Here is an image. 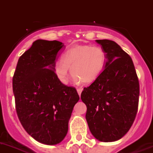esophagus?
Here are the masks:
<instances>
[{"instance_id":"obj_1","label":"esophagus","mask_w":153,"mask_h":153,"mask_svg":"<svg viewBox=\"0 0 153 153\" xmlns=\"http://www.w3.org/2000/svg\"><path fill=\"white\" fill-rule=\"evenodd\" d=\"M82 88H77V92H78V93H79V96H80L81 93H82Z\"/></svg>"}]
</instances>
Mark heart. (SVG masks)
<instances>
[{"mask_svg": "<svg viewBox=\"0 0 153 153\" xmlns=\"http://www.w3.org/2000/svg\"><path fill=\"white\" fill-rule=\"evenodd\" d=\"M106 53L100 47L79 45L69 49L62 60L53 65V71L62 84L68 82L69 68L76 82L85 84L93 82L106 66Z\"/></svg>", "mask_w": 153, "mask_h": 153, "instance_id": "obj_1", "label": "heart"}]
</instances>
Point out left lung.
<instances>
[{
    "label": "left lung",
    "mask_w": 153,
    "mask_h": 153,
    "mask_svg": "<svg viewBox=\"0 0 153 153\" xmlns=\"http://www.w3.org/2000/svg\"><path fill=\"white\" fill-rule=\"evenodd\" d=\"M106 51L107 61L100 75L81 99L87 106L85 118L92 135L100 142L122 138L138 112L139 82L131 58L114 41L96 40Z\"/></svg>",
    "instance_id": "obj_1"
}]
</instances>
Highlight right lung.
I'll list each match as a JSON object with an SVG mask.
<instances>
[{"instance_id":"obj_1","label":"right lung","mask_w":153,"mask_h":153,"mask_svg":"<svg viewBox=\"0 0 153 153\" xmlns=\"http://www.w3.org/2000/svg\"><path fill=\"white\" fill-rule=\"evenodd\" d=\"M63 47L57 40H36L19 57L12 79L22 125L46 145L58 144L65 138L73 107L79 100L75 88L62 84L53 71Z\"/></svg>"}]
</instances>
